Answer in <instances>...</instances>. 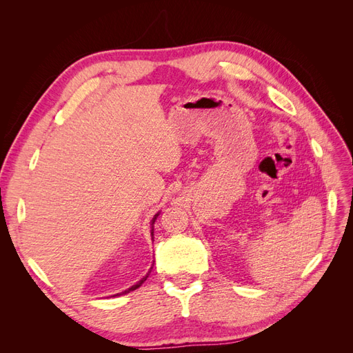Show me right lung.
<instances>
[{"instance_id":"add662e5","label":"right lung","mask_w":353,"mask_h":353,"mask_svg":"<svg viewBox=\"0 0 353 353\" xmlns=\"http://www.w3.org/2000/svg\"><path fill=\"white\" fill-rule=\"evenodd\" d=\"M160 215V212H157L156 213V215L153 216V219L150 221V232H152V239H153V236H154V222H156V219H157V216ZM152 270H153V266H152V268L150 270H148V272L143 276V279L140 280V281H137L134 285H131L130 288H126V290H123V292H121V293H116V294H113V296H110V297H116V296H122V294H126V293H130V292H134V290H137V288L138 287H140L145 280H147V276L148 275H150V272H152Z\"/></svg>"}]
</instances>
